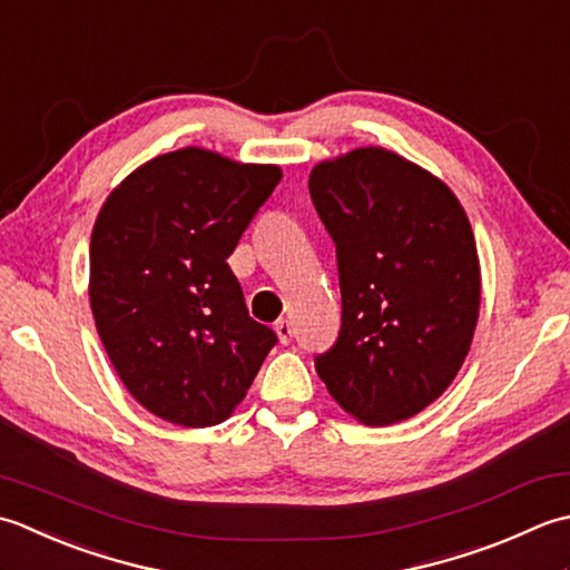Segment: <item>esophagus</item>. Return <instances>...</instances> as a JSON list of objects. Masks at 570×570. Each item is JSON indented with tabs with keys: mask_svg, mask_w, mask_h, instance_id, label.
I'll return each instance as SVG.
<instances>
[{
	"mask_svg": "<svg viewBox=\"0 0 570 570\" xmlns=\"http://www.w3.org/2000/svg\"><path fill=\"white\" fill-rule=\"evenodd\" d=\"M275 334H277V340H281V344H289V340H293V324H289L287 320H281L275 324Z\"/></svg>",
	"mask_w": 570,
	"mask_h": 570,
	"instance_id": "esophagus-1",
	"label": "esophagus"
}]
</instances>
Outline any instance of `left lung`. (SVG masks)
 Listing matches in <instances>:
<instances>
[{
    "label": "left lung",
    "instance_id": "1",
    "mask_svg": "<svg viewBox=\"0 0 570 570\" xmlns=\"http://www.w3.org/2000/svg\"><path fill=\"white\" fill-rule=\"evenodd\" d=\"M309 196L342 289L340 340L317 374L358 423H401L468 358L482 297L470 218L443 179L374 145L312 167Z\"/></svg>",
    "mask_w": 570,
    "mask_h": 570
}]
</instances>
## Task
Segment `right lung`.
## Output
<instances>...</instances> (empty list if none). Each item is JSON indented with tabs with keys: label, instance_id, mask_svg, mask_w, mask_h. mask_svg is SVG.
Instances as JSON below:
<instances>
[{
	"label": "right lung",
	"instance_id": "add662e5",
	"mask_svg": "<svg viewBox=\"0 0 570 570\" xmlns=\"http://www.w3.org/2000/svg\"><path fill=\"white\" fill-rule=\"evenodd\" d=\"M281 179L277 165L181 147L127 174L100 206L92 320L125 389L161 421L224 423L277 342L250 320L226 261Z\"/></svg>",
	"mask_w": 570,
	"mask_h": 570
}]
</instances>
